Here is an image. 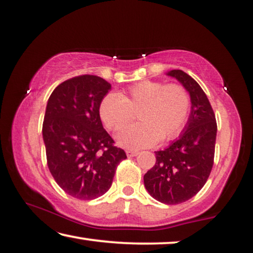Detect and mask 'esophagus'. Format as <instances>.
<instances>
[{"mask_svg": "<svg viewBox=\"0 0 253 253\" xmlns=\"http://www.w3.org/2000/svg\"><path fill=\"white\" fill-rule=\"evenodd\" d=\"M126 155H127V157H133V156H137V155H139V152L138 151H126Z\"/></svg>", "mask_w": 253, "mask_h": 253, "instance_id": "34e87169", "label": "esophagus"}]
</instances>
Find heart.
<instances>
[{
    "label": "heart",
    "instance_id": "obj_1",
    "mask_svg": "<svg viewBox=\"0 0 253 253\" xmlns=\"http://www.w3.org/2000/svg\"><path fill=\"white\" fill-rule=\"evenodd\" d=\"M135 112L140 122L121 130L116 141L124 148L151 147L181 132L189 116L190 97L178 84L142 81L119 94H106L99 105L100 119L109 130L121 129Z\"/></svg>",
    "mask_w": 253,
    "mask_h": 253
}]
</instances>
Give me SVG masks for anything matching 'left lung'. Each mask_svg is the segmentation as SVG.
I'll return each instance as SVG.
<instances>
[{
  "instance_id": "8db88e82",
  "label": "left lung",
  "mask_w": 253,
  "mask_h": 253,
  "mask_svg": "<svg viewBox=\"0 0 253 253\" xmlns=\"http://www.w3.org/2000/svg\"><path fill=\"white\" fill-rule=\"evenodd\" d=\"M167 75L189 93V118L177 140L155 152L156 163L144 175V184L159 202L179 204L195 196L210 175L217 122L207 94L195 80L180 69H172Z\"/></svg>"
}]
</instances>
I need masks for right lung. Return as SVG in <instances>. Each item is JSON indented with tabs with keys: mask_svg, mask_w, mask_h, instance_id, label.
<instances>
[{
	"mask_svg": "<svg viewBox=\"0 0 253 253\" xmlns=\"http://www.w3.org/2000/svg\"><path fill=\"white\" fill-rule=\"evenodd\" d=\"M112 85L96 75L59 84L47 100L42 134L49 170L59 187L79 200L111 188L126 152L102 126L99 105Z\"/></svg>",
	"mask_w": 253,
	"mask_h": 253,
	"instance_id": "add662e5",
	"label": "right lung"
}]
</instances>
